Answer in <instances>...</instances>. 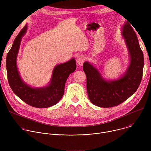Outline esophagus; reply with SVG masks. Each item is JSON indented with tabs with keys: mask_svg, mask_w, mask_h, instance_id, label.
I'll return each mask as SVG.
<instances>
[{
	"mask_svg": "<svg viewBox=\"0 0 151 151\" xmlns=\"http://www.w3.org/2000/svg\"><path fill=\"white\" fill-rule=\"evenodd\" d=\"M85 60V58L83 55H79L76 59V63L78 66H82Z\"/></svg>",
	"mask_w": 151,
	"mask_h": 151,
	"instance_id": "esophagus-1",
	"label": "esophagus"
}]
</instances>
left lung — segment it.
I'll return each instance as SVG.
<instances>
[{
    "instance_id": "obj_1",
    "label": "left lung",
    "mask_w": 151,
    "mask_h": 151,
    "mask_svg": "<svg viewBox=\"0 0 151 151\" xmlns=\"http://www.w3.org/2000/svg\"><path fill=\"white\" fill-rule=\"evenodd\" d=\"M122 34L131 58L130 64L124 76L117 81L107 82L88 62L83 64V70L87 76L88 98L93 104L99 107H111L121 104L136 91L142 81L143 54L137 35L128 21L123 26Z\"/></svg>"
}]
</instances>
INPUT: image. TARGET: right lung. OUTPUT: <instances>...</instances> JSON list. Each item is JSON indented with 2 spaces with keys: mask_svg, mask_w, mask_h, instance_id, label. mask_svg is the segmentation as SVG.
Returning a JSON list of instances; mask_svg holds the SVG:
<instances>
[{
  "mask_svg": "<svg viewBox=\"0 0 151 151\" xmlns=\"http://www.w3.org/2000/svg\"><path fill=\"white\" fill-rule=\"evenodd\" d=\"M26 25L18 33L7 54L6 66L10 87L13 92L27 104L37 108H46L57 104L64 92V85L69 75L76 68L74 58L57 65L54 69L50 84L45 88H32L21 80L17 67V56L20 42L26 32Z\"/></svg>",
  "mask_w": 151,
  "mask_h": 151,
  "instance_id": "1",
  "label": "right lung"
}]
</instances>
